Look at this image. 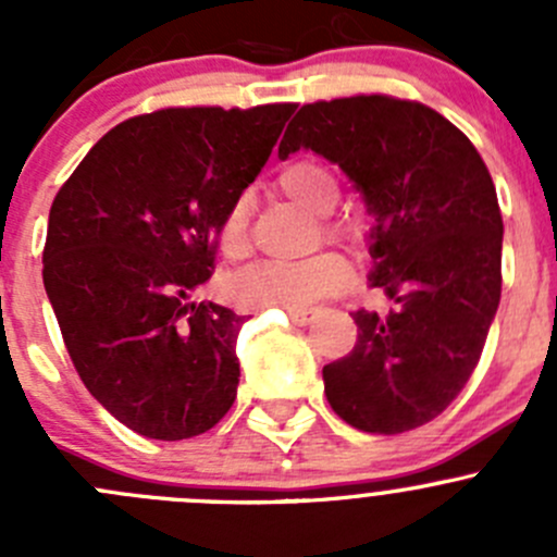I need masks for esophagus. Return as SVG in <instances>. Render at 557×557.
<instances>
[{
    "label": "esophagus",
    "mask_w": 557,
    "mask_h": 557,
    "mask_svg": "<svg viewBox=\"0 0 557 557\" xmlns=\"http://www.w3.org/2000/svg\"><path fill=\"white\" fill-rule=\"evenodd\" d=\"M288 318L296 325H310L314 320V310H288Z\"/></svg>",
    "instance_id": "obj_1"
}]
</instances>
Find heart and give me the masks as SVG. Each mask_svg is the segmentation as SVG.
<instances>
[{
	"label": "heart",
	"mask_w": 557,
	"mask_h": 557,
	"mask_svg": "<svg viewBox=\"0 0 557 557\" xmlns=\"http://www.w3.org/2000/svg\"><path fill=\"white\" fill-rule=\"evenodd\" d=\"M280 194L320 218L323 234L334 243L358 247L367 226L358 215H329L342 196L334 170L312 159L294 161L277 174ZM218 247L237 261L250 250V201L237 196L218 223ZM350 283V269L334 252H318L305 261H256L232 280V299L245 310H307L314 301L342 294Z\"/></svg>",
	"instance_id": "b5f03b06"
}]
</instances>
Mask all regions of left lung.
<instances>
[{
	"label": "left lung",
	"instance_id": "left-lung-1",
	"mask_svg": "<svg viewBox=\"0 0 557 557\" xmlns=\"http://www.w3.org/2000/svg\"><path fill=\"white\" fill-rule=\"evenodd\" d=\"M310 148L367 199L372 288L391 312L358 310L356 347L323 367L325 398L352 429L404 434L440 418L469 383L502 301L496 185L471 139L431 107L387 94L296 112L280 159Z\"/></svg>",
	"mask_w": 557,
	"mask_h": 557
}]
</instances>
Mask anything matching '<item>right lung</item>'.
I'll list each match as a JSON object with an SVG mask.
<instances>
[{"instance_id":"add662e5","label":"right lung","mask_w":557,"mask_h":557,"mask_svg":"<svg viewBox=\"0 0 557 557\" xmlns=\"http://www.w3.org/2000/svg\"><path fill=\"white\" fill-rule=\"evenodd\" d=\"M294 102L166 107L117 123L55 194L42 283L94 398L137 434L210 431L239 385L243 314L188 301L218 223L256 180Z\"/></svg>"}]
</instances>
